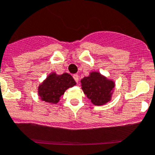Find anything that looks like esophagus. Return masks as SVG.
I'll return each instance as SVG.
<instances>
[{"label":"esophagus","instance_id":"1","mask_svg":"<svg viewBox=\"0 0 155 155\" xmlns=\"http://www.w3.org/2000/svg\"><path fill=\"white\" fill-rule=\"evenodd\" d=\"M73 78H74L75 81H76V83H79V76L77 74H74L73 75Z\"/></svg>","mask_w":155,"mask_h":155}]
</instances>
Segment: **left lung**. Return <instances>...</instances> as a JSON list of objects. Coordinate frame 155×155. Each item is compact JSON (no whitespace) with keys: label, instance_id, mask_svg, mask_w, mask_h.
<instances>
[{"label":"left lung","instance_id":"left-lung-1","mask_svg":"<svg viewBox=\"0 0 155 155\" xmlns=\"http://www.w3.org/2000/svg\"><path fill=\"white\" fill-rule=\"evenodd\" d=\"M81 83L84 94L94 105H104L111 100L115 83L100 72H90V76L81 80Z\"/></svg>","mask_w":155,"mask_h":155}]
</instances>
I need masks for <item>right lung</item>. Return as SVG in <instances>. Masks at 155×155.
<instances>
[{
    "label": "right lung",
    "instance_id": "1",
    "mask_svg": "<svg viewBox=\"0 0 155 155\" xmlns=\"http://www.w3.org/2000/svg\"><path fill=\"white\" fill-rule=\"evenodd\" d=\"M76 84L74 79L69 73L50 74L38 86V95L41 100L50 104H57L65 91Z\"/></svg>",
    "mask_w": 155,
    "mask_h": 155
}]
</instances>
